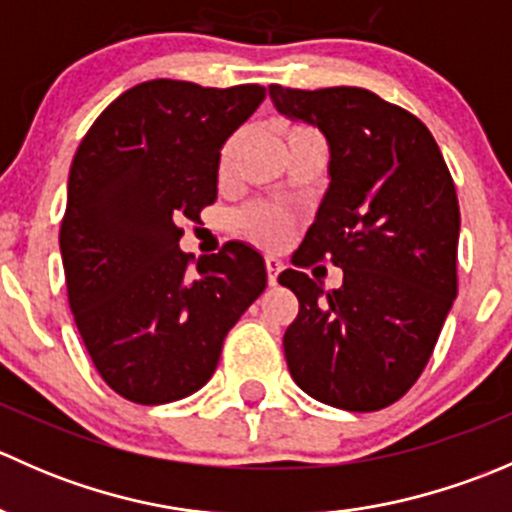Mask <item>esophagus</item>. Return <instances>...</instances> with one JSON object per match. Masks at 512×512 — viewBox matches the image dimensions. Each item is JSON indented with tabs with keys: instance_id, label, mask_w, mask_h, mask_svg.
Listing matches in <instances>:
<instances>
[{
	"instance_id": "esophagus-1",
	"label": "esophagus",
	"mask_w": 512,
	"mask_h": 512,
	"mask_svg": "<svg viewBox=\"0 0 512 512\" xmlns=\"http://www.w3.org/2000/svg\"><path fill=\"white\" fill-rule=\"evenodd\" d=\"M282 262L277 260V257H267L265 260V270H267V282H270L272 287L277 285V277H280V272H282Z\"/></svg>"
}]
</instances>
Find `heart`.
<instances>
[{"label": "heart", "mask_w": 512, "mask_h": 512, "mask_svg": "<svg viewBox=\"0 0 512 512\" xmlns=\"http://www.w3.org/2000/svg\"><path fill=\"white\" fill-rule=\"evenodd\" d=\"M304 136H319L317 131L307 126H299V123H289V126L282 128V138L287 143L297 141V138ZM237 148V138H230L225 143L223 151H220V173H225L227 165H230L232 153ZM235 225L247 240H252L255 245L265 247V250H280V247L287 245V240L292 237L294 232V220L287 210L277 208V205H267V203H257V205H247L245 210L235 215Z\"/></svg>", "instance_id": "b5f03b06"}]
</instances>
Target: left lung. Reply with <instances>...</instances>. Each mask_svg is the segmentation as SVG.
<instances>
[{"mask_svg":"<svg viewBox=\"0 0 512 512\" xmlns=\"http://www.w3.org/2000/svg\"><path fill=\"white\" fill-rule=\"evenodd\" d=\"M270 98L329 143V188L280 275L299 299L289 374L322 404L379 411L416 384L458 294L456 185L431 131L371 91L272 84ZM322 259L345 270L339 290L301 272Z\"/></svg>","mask_w":512,"mask_h":512,"instance_id":"obj_1","label":"left lung"}]
</instances>
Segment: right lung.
Wrapping results in <instances>:
<instances>
[{
  "instance_id": "add662e5",
  "label": "right lung",
  "mask_w": 512,
  "mask_h": 512,
  "mask_svg": "<svg viewBox=\"0 0 512 512\" xmlns=\"http://www.w3.org/2000/svg\"><path fill=\"white\" fill-rule=\"evenodd\" d=\"M265 101L260 84L156 79L121 94L81 141L59 245L69 307L101 379L133 404L208 384L223 342L267 285L242 242L195 262L180 220L218 198L220 148Z\"/></svg>"
}]
</instances>
